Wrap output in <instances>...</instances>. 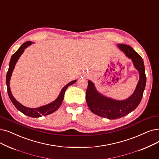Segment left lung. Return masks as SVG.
Instances as JSON below:
<instances>
[{
    "instance_id": "1",
    "label": "left lung",
    "mask_w": 159,
    "mask_h": 159,
    "mask_svg": "<svg viewBox=\"0 0 159 159\" xmlns=\"http://www.w3.org/2000/svg\"><path fill=\"white\" fill-rule=\"evenodd\" d=\"M118 47L125 53L127 57L132 60L134 67L140 74V80L133 94L123 101L110 99L98 93L90 80L88 82V85L86 92V100L91 111L96 115L109 120L122 118L133 111L140 104L146 84L145 67L142 57L129 45L119 44Z\"/></svg>"
}]
</instances>
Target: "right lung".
Segmentation results:
<instances>
[{
  "label": "right lung",
  "mask_w": 159,
  "mask_h": 159,
  "mask_svg": "<svg viewBox=\"0 0 159 159\" xmlns=\"http://www.w3.org/2000/svg\"><path fill=\"white\" fill-rule=\"evenodd\" d=\"M30 44H32L31 41H26V42L24 43L21 46L19 47V49L13 54L10 61V64H9V69L8 71L7 72L6 74V85H7V91H8V96L10 99V100L11 101L12 103L16 107V108L19 110V111L21 112L23 114L32 117V118H39V117H41V116H46L48 114H50L52 112H54V111H56L57 110H58V108L60 107V106L61 105V102L63 101L64 99V96L65 94V92L66 90V89L67 88V87L69 86H71L73 84H74L75 82L77 80H73L70 82V83L67 84L66 86H65L59 95V96L57 98V99L55 100L54 101H53L52 102L50 103V104H48L47 105L41 107L39 108H27L26 107L23 106L21 104L17 101L15 98H13L11 93V90H10V78L11 76V73L12 71L13 70V69L15 67V66L16 64V62L17 61L19 58L20 57V55L22 54V53L24 52L25 49L29 46Z\"/></svg>",
  "instance_id": "obj_1"
}]
</instances>
